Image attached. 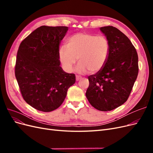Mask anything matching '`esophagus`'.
Here are the masks:
<instances>
[{"instance_id": "1", "label": "esophagus", "mask_w": 153, "mask_h": 153, "mask_svg": "<svg viewBox=\"0 0 153 153\" xmlns=\"http://www.w3.org/2000/svg\"><path fill=\"white\" fill-rule=\"evenodd\" d=\"M81 79H82V77L81 76H78V75H76V81H78V80H80Z\"/></svg>"}]
</instances>
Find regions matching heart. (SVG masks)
I'll return each instance as SVG.
<instances>
[{"label":"heart","mask_w":153,"mask_h":153,"mask_svg":"<svg viewBox=\"0 0 153 153\" xmlns=\"http://www.w3.org/2000/svg\"><path fill=\"white\" fill-rule=\"evenodd\" d=\"M67 47L59 50V58L64 69L70 73L78 59L76 70L84 74L100 71L106 64L110 52V43L105 36L88 33H77L67 41Z\"/></svg>","instance_id":"obj_1"}]
</instances>
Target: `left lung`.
Returning <instances> with one entry per match:
<instances>
[{"label":"left lung","mask_w":153,"mask_h":153,"mask_svg":"<svg viewBox=\"0 0 153 153\" xmlns=\"http://www.w3.org/2000/svg\"><path fill=\"white\" fill-rule=\"evenodd\" d=\"M110 43V52L104 67L88 76L86 97L100 111H110L122 105L131 93L138 73V55L128 37L112 26L100 27Z\"/></svg>","instance_id":"8db88e82"}]
</instances>
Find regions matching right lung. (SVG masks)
Here are the masks:
<instances>
[{
    "label": "right lung",
    "mask_w": 153,
    "mask_h": 153,
    "mask_svg": "<svg viewBox=\"0 0 153 153\" xmlns=\"http://www.w3.org/2000/svg\"><path fill=\"white\" fill-rule=\"evenodd\" d=\"M68 27L41 26L22 41L15 76L23 98L35 109L48 112L59 108L75 83L73 73L60 66L59 50Z\"/></svg>",
    "instance_id": "obj_1"
}]
</instances>
